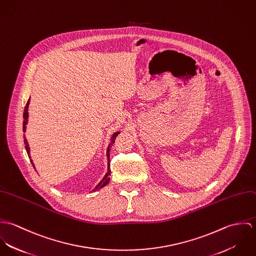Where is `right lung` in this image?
<instances>
[{
    "label": "right lung",
    "instance_id": "obj_1",
    "mask_svg": "<svg viewBox=\"0 0 256 256\" xmlns=\"http://www.w3.org/2000/svg\"><path fill=\"white\" fill-rule=\"evenodd\" d=\"M30 98H28V102H26V108H24V127H22V128H24V132L26 131V125H28V106H30ZM119 133H120V132H115V133H113V134L111 135V137H110V145H108V150H106V156H108V172L106 174V176H104V178L100 180V182L98 183V184L94 187V189H96V190H98V189H102V187H104L106 184H108V182H110V176H111L110 164V148H111V146L113 145V143H114V141H115V138L118 136ZM24 140L26 150V152H28V158H30V162L32 164L34 168H36L32 160V156H30V148L28 142V140H26V138L24 135Z\"/></svg>",
    "mask_w": 256,
    "mask_h": 256
}]
</instances>
